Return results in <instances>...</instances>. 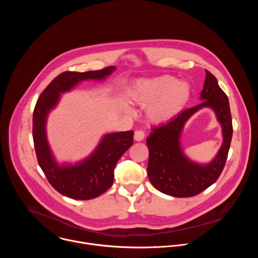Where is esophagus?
<instances>
[{"label":"esophagus","mask_w":258,"mask_h":258,"mask_svg":"<svg viewBox=\"0 0 258 258\" xmlns=\"http://www.w3.org/2000/svg\"><path fill=\"white\" fill-rule=\"evenodd\" d=\"M144 138H145V133H144L143 131H136V132H135L134 139H135L136 141L140 142V141L144 140Z\"/></svg>","instance_id":"1"}]
</instances>
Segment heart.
<instances>
[{
	"label": "heart",
	"mask_w": 258,
	"mask_h": 258,
	"mask_svg": "<svg viewBox=\"0 0 258 258\" xmlns=\"http://www.w3.org/2000/svg\"><path fill=\"white\" fill-rule=\"evenodd\" d=\"M189 87L171 77H160L138 83L131 91L132 100L147 106V115L156 122L174 117L189 99Z\"/></svg>",
	"instance_id": "heart-1"
}]
</instances>
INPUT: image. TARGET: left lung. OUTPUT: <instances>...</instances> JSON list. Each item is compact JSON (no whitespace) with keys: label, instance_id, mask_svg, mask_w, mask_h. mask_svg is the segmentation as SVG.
<instances>
[{"label":"left lung","instance_id":"obj_1","mask_svg":"<svg viewBox=\"0 0 258 258\" xmlns=\"http://www.w3.org/2000/svg\"><path fill=\"white\" fill-rule=\"evenodd\" d=\"M201 92L202 103L183 110L168 122L152 128L147 139L149 161L147 172L152 185L161 193L173 197L186 198L200 194L222 173L230 150L233 124L229 99L219 88L216 78L208 70ZM209 106L214 110L223 126L224 142L215 159L207 166H199L182 154L179 136L185 121L199 108Z\"/></svg>","mask_w":258,"mask_h":258}]
</instances>
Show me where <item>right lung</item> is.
Returning a JSON list of instances; mask_svg holds the SVG:
<instances>
[{
  "mask_svg": "<svg viewBox=\"0 0 258 258\" xmlns=\"http://www.w3.org/2000/svg\"><path fill=\"white\" fill-rule=\"evenodd\" d=\"M115 69L108 66L100 70L65 71L44 90L33 110L32 138L39 165L48 181L60 194L76 200H90L105 193L113 185V171L119 158L134 143V132L106 135L96 151L84 162L60 167L54 161L46 138L45 124L50 110L60 94L69 91L85 80H102Z\"/></svg>",
  "mask_w": 258,
  "mask_h": 258,
  "instance_id": "add662e5",
  "label": "right lung"
}]
</instances>
